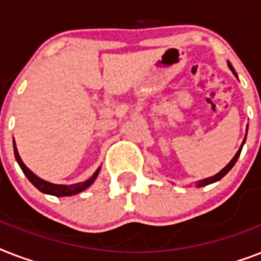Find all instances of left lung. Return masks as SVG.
I'll return each instance as SVG.
<instances>
[{
  "label": "left lung",
  "mask_w": 261,
  "mask_h": 261,
  "mask_svg": "<svg viewBox=\"0 0 261 261\" xmlns=\"http://www.w3.org/2000/svg\"><path fill=\"white\" fill-rule=\"evenodd\" d=\"M227 66H229V69H230V70L233 71V74H234L236 77H237V73H236V70H234V69H233V66H231L230 62H227ZM247 133H248V127H247ZM245 139H247V134H245V138H244V141H243V143H241V146H240L239 151L236 153L234 157H233V159L230 160V163L227 164L226 167L223 168L222 171H219L218 173L214 174V176H211V177H207V178H203V180H199V181L195 182V186H196V187H204V186H208V184H213V182H215V181H219V180H221V178H222L223 176H225V174L227 173V172L230 171L231 168L234 167L236 161L239 160L240 153H241V150H243V146H244V143H245Z\"/></svg>",
  "instance_id": "1"
}]
</instances>
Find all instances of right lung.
Listing matches in <instances>:
<instances>
[{
  "label": "right lung",
  "mask_w": 261,
  "mask_h": 261,
  "mask_svg": "<svg viewBox=\"0 0 261 261\" xmlns=\"http://www.w3.org/2000/svg\"><path fill=\"white\" fill-rule=\"evenodd\" d=\"M13 150H14L16 161L18 163V165H20L21 171L24 172V174L27 176V178H28V180H30V181L32 182V184H34V186L36 187L40 192L47 195H54V196H58V198L59 196H71V195H77L80 194V192H83V191L87 190V188H89V187L94 182V180H96V177L98 176V173H100V169H101V167H98L97 171L94 172V173L92 174L88 180H85V181L83 182L70 184V186H65V184H54V182L46 181V180L38 177L34 172L27 168V165L22 163L21 157H20V154H18L14 139H13Z\"/></svg>",
  "instance_id": "obj_1"
}]
</instances>
